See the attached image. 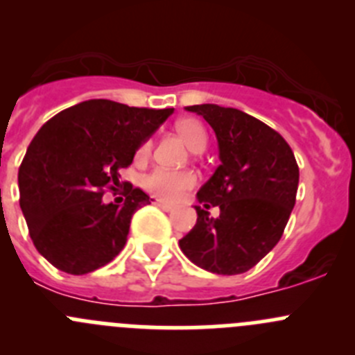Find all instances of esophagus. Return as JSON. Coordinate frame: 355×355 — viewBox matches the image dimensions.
<instances>
[{"label": "esophagus", "mask_w": 355, "mask_h": 355, "mask_svg": "<svg viewBox=\"0 0 355 355\" xmlns=\"http://www.w3.org/2000/svg\"><path fill=\"white\" fill-rule=\"evenodd\" d=\"M152 203H154L155 207L162 208V210H166V211H171V210H175V205L168 203V201H162V200H159V198H152Z\"/></svg>", "instance_id": "obj_1"}]
</instances>
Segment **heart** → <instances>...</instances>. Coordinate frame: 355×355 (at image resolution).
I'll return each mask as SVG.
<instances>
[{
	"mask_svg": "<svg viewBox=\"0 0 355 355\" xmlns=\"http://www.w3.org/2000/svg\"><path fill=\"white\" fill-rule=\"evenodd\" d=\"M175 129L178 131L185 144L193 152H201L207 147V131L201 125L200 121L193 117H184L177 121ZM152 150V141L145 140L137 150V161H145ZM198 177L191 170H164V168H155L154 171L144 178V187L154 196L161 200L175 201L180 200L187 191L196 185Z\"/></svg>",
	"mask_w": 355,
	"mask_h": 355,
	"instance_id": "b5f03b06",
	"label": "heart"
}]
</instances>
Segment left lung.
Masks as SVG:
<instances>
[{"instance_id": "8db88e82", "label": "left lung", "mask_w": 355, "mask_h": 355, "mask_svg": "<svg viewBox=\"0 0 355 355\" xmlns=\"http://www.w3.org/2000/svg\"><path fill=\"white\" fill-rule=\"evenodd\" d=\"M185 110L201 115L217 137L220 164L198 191V201L218 206L221 215L211 219L196 207V226L178 245L203 270L245 273L282 238L296 203V157L275 129L245 112L210 103Z\"/></svg>"}]
</instances>
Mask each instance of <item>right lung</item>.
Returning <instances> with one entry per match:
<instances>
[{
  "mask_svg": "<svg viewBox=\"0 0 355 355\" xmlns=\"http://www.w3.org/2000/svg\"><path fill=\"white\" fill-rule=\"evenodd\" d=\"M173 108H137L89 99L59 112L36 132L19 168L21 208L36 250L52 266L85 275L119 256L129 224L150 198L119 171ZM125 185L122 205L102 203Z\"/></svg>",
  "mask_w": 355,
  "mask_h": 355,
  "instance_id": "obj_1",
  "label": "right lung"
}]
</instances>
